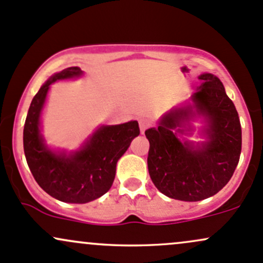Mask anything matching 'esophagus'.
Returning <instances> with one entry per match:
<instances>
[{
    "instance_id": "obj_1",
    "label": "esophagus",
    "mask_w": 263,
    "mask_h": 263,
    "mask_svg": "<svg viewBox=\"0 0 263 263\" xmlns=\"http://www.w3.org/2000/svg\"><path fill=\"white\" fill-rule=\"evenodd\" d=\"M151 125H152L151 121H149L148 119H140L139 120V126H140V132H142V134H144L146 129H148Z\"/></svg>"
}]
</instances>
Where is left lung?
I'll return each mask as SVG.
<instances>
[{
	"label": "left lung",
	"instance_id": "8db88e82",
	"mask_svg": "<svg viewBox=\"0 0 263 263\" xmlns=\"http://www.w3.org/2000/svg\"><path fill=\"white\" fill-rule=\"evenodd\" d=\"M200 86L191 97L193 104L172 109L157 128L145 130L148 138V171L158 191L166 197L197 202L218 193L230 182L238 164L242 130L236 106L217 76L202 74ZM206 119L208 142L194 146L182 143L177 134L192 117Z\"/></svg>",
	"mask_w": 263,
	"mask_h": 263
}]
</instances>
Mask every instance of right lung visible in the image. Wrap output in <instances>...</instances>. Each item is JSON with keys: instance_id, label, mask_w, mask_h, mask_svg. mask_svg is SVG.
<instances>
[{"instance_id": "right-lung-1", "label": "right lung", "mask_w": 263, "mask_h": 263, "mask_svg": "<svg viewBox=\"0 0 263 263\" xmlns=\"http://www.w3.org/2000/svg\"><path fill=\"white\" fill-rule=\"evenodd\" d=\"M81 75L83 71L78 66L52 75L31 101L24 128L25 157L37 184L53 198L80 204L98 199L109 191L114 182L118 160L140 133L135 120L104 125L80 151L70 154L51 151L40 133V117L47 91L55 81Z\"/></svg>"}]
</instances>
